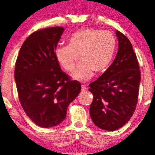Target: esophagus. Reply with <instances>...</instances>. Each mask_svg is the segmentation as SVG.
Segmentation results:
<instances>
[{"label":"esophagus","instance_id":"esophagus-1","mask_svg":"<svg viewBox=\"0 0 155 155\" xmlns=\"http://www.w3.org/2000/svg\"><path fill=\"white\" fill-rule=\"evenodd\" d=\"M81 90L83 91H85L88 90V87L86 85H82L81 86Z\"/></svg>","mask_w":155,"mask_h":155}]
</instances>
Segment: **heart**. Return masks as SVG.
Wrapping results in <instances>:
<instances>
[{"label": "heart", "mask_w": 155, "mask_h": 155, "mask_svg": "<svg viewBox=\"0 0 155 155\" xmlns=\"http://www.w3.org/2000/svg\"><path fill=\"white\" fill-rule=\"evenodd\" d=\"M116 38L110 31L86 28L76 31L68 40V46L55 49L57 62L65 71L75 68L76 57L81 64L71 74L72 79L87 81L96 75L104 74L111 64L115 50Z\"/></svg>", "instance_id": "b5f03b06"}]
</instances>
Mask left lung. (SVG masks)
I'll return each instance as SVG.
<instances>
[{"instance_id":"left-lung-1","label":"left lung","mask_w":155,"mask_h":155,"mask_svg":"<svg viewBox=\"0 0 155 155\" xmlns=\"http://www.w3.org/2000/svg\"><path fill=\"white\" fill-rule=\"evenodd\" d=\"M116 36V57L108 69L89 84V91L94 96L91 117L97 127L108 131L120 128L130 119L137 104L141 79L133 45L118 30Z\"/></svg>"}]
</instances>
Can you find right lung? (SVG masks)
<instances>
[{"label":"right lung","instance_id":"1","mask_svg":"<svg viewBox=\"0 0 155 155\" xmlns=\"http://www.w3.org/2000/svg\"><path fill=\"white\" fill-rule=\"evenodd\" d=\"M64 29L53 27L35 31L26 39L16 60L15 80L20 104L42 127L56 126L65 119L69 105L81 90L61 70L55 58Z\"/></svg>","mask_w":155,"mask_h":155}]
</instances>
